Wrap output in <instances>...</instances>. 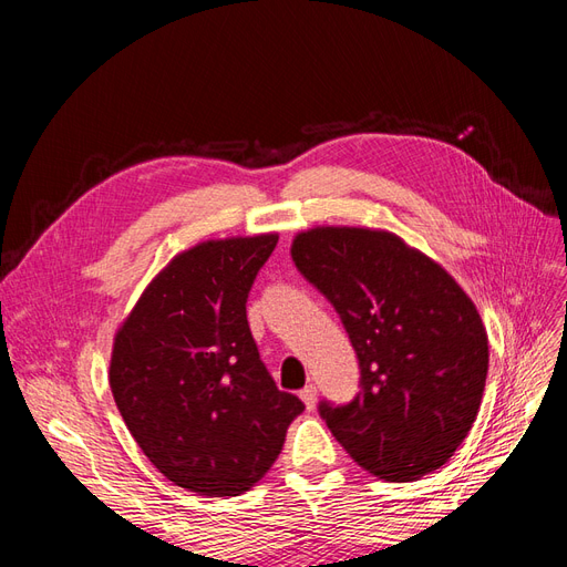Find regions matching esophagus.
Returning a JSON list of instances; mask_svg holds the SVG:
<instances>
[{
	"label": "esophagus",
	"instance_id": "1",
	"mask_svg": "<svg viewBox=\"0 0 567 567\" xmlns=\"http://www.w3.org/2000/svg\"><path fill=\"white\" fill-rule=\"evenodd\" d=\"M300 400L305 402L307 409H315V404H317V388L315 385H305L300 390Z\"/></svg>",
	"mask_w": 567,
	"mask_h": 567
}]
</instances>
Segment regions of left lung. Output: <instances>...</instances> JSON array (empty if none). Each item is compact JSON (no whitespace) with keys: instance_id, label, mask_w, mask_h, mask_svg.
Here are the masks:
<instances>
[{"instance_id":"left-lung-1","label":"left lung","mask_w":567,"mask_h":567,"mask_svg":"<svg viewBox=\"0 0 567 567\" xmlns=\"http://www.w3.org/2000/svg\"><path fill=\"white\" fill-rule=\"evenodd\" d=\"M290 257L357 352L359 392L319 402L342 450L390 483L444 466L473 427L489 367L471 298L390 231L319 227L296 236Z\"/></svg>"}]
</instances>
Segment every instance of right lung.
Masks as SVG:
<instances>
[{
    "label": "right lung",
    "mask_w": 567,
    "mask_h": 567,
    "mask_svg": "<svg viewBox=\"0 0 567 567\" xmlns=\"http://www.w3.org/2000/svg\"><path fill=\"white\" fill-rule=\"evenodd\" d=\"M279 236L208 241L177 255L120 326L111 390L132 437L175 485L238 496L281 454L305 411L269 375L246 302Z\"/></svg>",
    "instance_id": "obj_1"
}]
</instances>
